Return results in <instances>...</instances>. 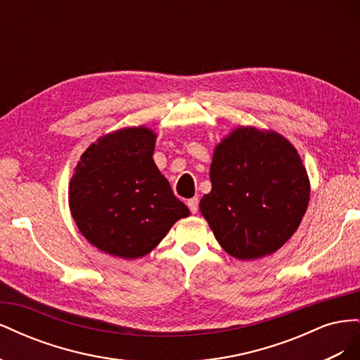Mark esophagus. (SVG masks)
Here are the masks:
<instances>
[{"label": "esophagus", "mask_w": 360, "mask_h": 360, "mask_svg": "<svg viewBox=\"0 0 360 360\" xmlns=\"http://www.w3.org/2000/svg\"><path fill=\"white\" fill-rule=\"evenodd\" d=\"M198 202H200V200L195 197V198H191V200H188V207H189V210H191V213H197L198 212Z\"/></svg>", "instance_id": "obj_1"}]
</instances>
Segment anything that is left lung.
I'll return each mask as SVG.
<instances>
[{"label":"left lung","mask_w":360,"mask_h":360,"mask_svg":"<svg viewBox=\"0 0 360 360\" xmlns=\"http://www.w3.org/2000/svg\"><path fill=\"white\" fill-rule=\"evenodd\" d=\"M210 180L200 210L216 240L238 259L276 252L307 212V169L276 132L236 129L214 150Z\"/></svg>","instance_id":"8db88e82"}]
</instances>
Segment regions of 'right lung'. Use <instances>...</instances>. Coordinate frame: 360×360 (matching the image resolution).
<instances>
[{"mask_svg": "<svg viewBox=\"0 0 360 360\" xmlns=\"http://www.w3.org/2000/svg\"><path fill=\"white\" fill-rule=\"evenodd\" d=\"M156 135L129 127L86 148L70 180L69 202L91 245L122 258L148 254L189 209L153 160Z\"/></svg>", "mask_w": 360, "mask_h": 360, "instance_id": "obj_1", "label": "right lung"}]
</instances>
